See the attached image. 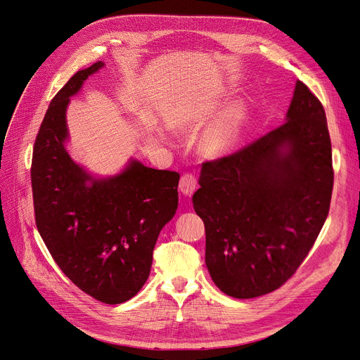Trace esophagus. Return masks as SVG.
<instances>
[{
  "label": "esophagus",
  "mask_w": 360,
  "mask_h": 360,
  "mask_svg": "<svg viewBox=\"0 0 360 360\" xmlns=\"http://www.w3.org/2000/svg\"><path fill=\"white\" fill-rule=\"evenodd\" d=\"M180 192L186 197H191V195L198 189V180L193 174H184V176L180 179Z\"/></svg>",
  "instance_id": "esophagus-1"
}]
</instances>
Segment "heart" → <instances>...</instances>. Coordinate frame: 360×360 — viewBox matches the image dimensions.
<instances>
[{"label": "heart", "mask_w": 360, "mask_h": 360, "mask_svg": "<svg viewBox=\"0 0 360 360\" xmlns=\"http://www.w3.org/2000/svg\"><path fill=\"white\" fill-rule=\"evenodd\" d=\"M246 120V110L242 103H234L204 129L198 148L207 158H221L236 147Z\"/></svg>", "instance_id": "b5f03b06"}]
</instances>
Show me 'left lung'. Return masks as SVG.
<instances>
[{
	"label": "left lung",
	"mask_w": 360,
	"mask_h": 360,
	"mask_svg": "<svg viewBox=\"0 0 360 360\" xmlns=\"http://www.w3.org/2000/svg\"><path fill=\"white\" fill-rule=\"evenodd\" d=\"M192 202L205 226V266L236 299L296 274L329 214L333 168L321 102L297 81L285 123L236 153L204 162Z\"/></svg>",
	"instance_id": "left-lung-1"
}]
</instances>
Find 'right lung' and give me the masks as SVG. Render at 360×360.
<instances>
[{"mask_svg":"<svg viewBox=\"0 0 360 360\" xmlns=\"http://www.w3.org/2000/svg\"><path fill=\"white\" fill-rule=\"evenodd\" d=\"M102 61L76 72L56 94L32 150L31 188L37 230L73 284L96 300L118 304L148 279L159 233L179 205L176 171L130 159L112 177L96 179L66 150V110Z\"/></svg>","mask_w":360,"mask_h":360,"instance_id":"1","label":"right lung"}]
</instances>
